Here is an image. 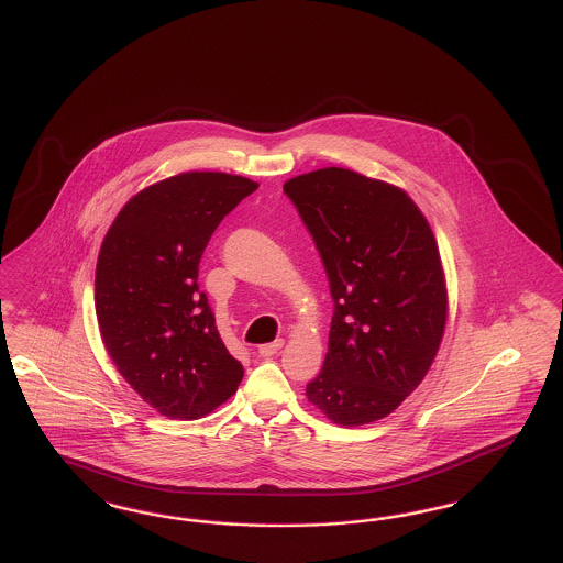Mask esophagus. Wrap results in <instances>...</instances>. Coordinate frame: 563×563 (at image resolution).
<instances>
[{
	"label": "esophagus",
	"mask_w": 563,
	"mask_h": 563,
	"mask_svg": "<svg viewBox=\"0 0 563 563\" xmlns=\"http://www.w3.org/2000/svg\"><path fill=\"white\" fill-rule=\"evenodd\" d=\"M283 339H278V341H274V343H266V345H260L257 347V353H260V357H272V355H276L278 351L283 350Z\"/></svg>",
	"instance_id": "obj_1"
}]
</instances>
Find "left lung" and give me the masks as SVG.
<instances>
[{
  "mask_svg": "<svg viewBox=\"0 0 563 563\" xmlns=\"http://www.w3.org/2000/svg\"><path fill=\"white\" fill-rule=\"evenodd\" d=\"M329 276V353L306 395L341 427L376 422L422 383L446 322L437 239L406 191L345 168L285 183Z\"/></svg>",
  "mask_w": 563,
  "mask_h": 563,
  "instance_id": "8db88e82",
  "label": "left lung"
}]
</instances>
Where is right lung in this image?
<instances>
[{"label":"right lung","instance_id":"add662e5","mask_svg":"<svg viewBox=\"0 0 563 563\" xmlns=\"http://www.w3.org/2000/svg\"><path fill=\"white\" fill-rule=\"evenodd\" d=\"M255 189L227 173L170 176L129 199L103 236L96 268L103 345L124 380L166 418L208 416L243 378L197 276L222 218Z\"/></svg>","mask_w":563,"mask_h":563}]
</instances>
